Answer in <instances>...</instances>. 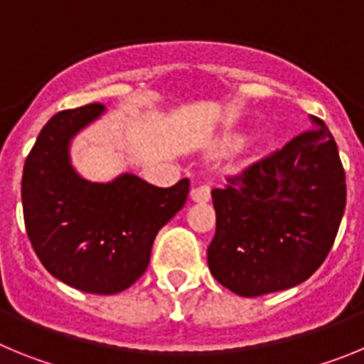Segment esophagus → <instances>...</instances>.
Instances as JSON below:
<instances>
[{
    "label": "esophagus",
    "instance_id": "1",
    "mask_svg": "<svg viewBox=\"0 0 364 364\" xmlns=\"http://www.w3.org/2000/svg\"><path fill=\"white\" fill-rule=\"evenodd\" d=\"M211 198V188L208 184H200L191 189L193 202H208Z\"/></svg>",
    "mask_w": 364,
    "mask_h": 364
}]
</instances>
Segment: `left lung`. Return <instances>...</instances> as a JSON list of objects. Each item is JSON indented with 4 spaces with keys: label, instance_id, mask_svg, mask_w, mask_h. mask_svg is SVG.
Instances as JSON below:
<instances>
[{
    "label": "left lung",
    "instance_id": "1",
    "mask_svg": "<svg viewBox=\"0 0 364 364\" xmlns=\"http://www.w3.org/2000/svg\"><path fill=\"white\" fill-rule=\"evenodd\" d=\"M213 189L217 231L208 266L242 297L288 290L311 277L336 240L346 205V178L326 124Z\"/></svg>",
    "mask_w": 364,
    "mask_h": 364
}]
</instances>
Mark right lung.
I'll return each mask as SVG.
<instances>
[{"mask_svg": "<svg viewBox=\"0 0 364 364\" xmlns=\"http://www.w3.org/2000/svg\"><path fill=\"white\" fill-rule=\"evenodd\" d=\"M104 111L83 105L45 124L25 160L21 202L45 269L76 290L112 295L142 277L154 237L188 200L189 180L156 188L131 173L105 184L82 178L70 164V140Z\"/></svg>", "mask_w": 364, "mask_h": 364, "instance_id": "1", "label": "right lung"}]
</instances>
